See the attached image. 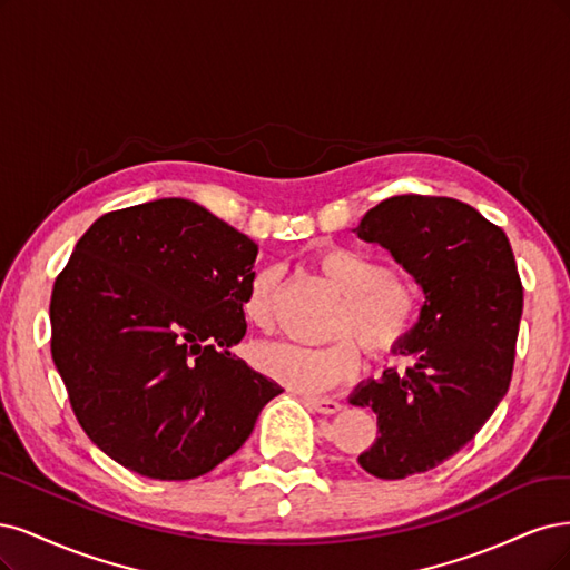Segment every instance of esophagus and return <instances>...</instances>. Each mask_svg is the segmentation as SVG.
I'll return each mask as SVG.
<instances>
[{
  "label": "esophagus",
  "mask_w": 570,
  "mask_h": 570,
  "mask_svg": "<svg viewBox=\"0 0 570 570\" xmlns=\"http://www.w3.org/2000/svg\"><path fill=\"white\" fill-rule=\"evenodd\" d=\"M305 405L320 414H336L341 412V402L334 397H305Z\"/></svg>",
  "instance_id": "esophagus-1"
}]
</instances>
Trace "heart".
<instances>
[{
    "label": "heart",
    "mask_w": 570,
    "mask_h": 570,
    "mask_svg": "<svg viewBox=\"0 0 570 570\" xmlns=\"http://www.w3.org/2000/svg\"><path fill=\"white\" fill-rule=\"evenodd\" d=\"M315 269L341 296L336 332L353 334L372 357H385L412 334L419 293L402 274L385 269L372 253L347 246H324L315 253ZM279 267H261L246 284L242 312L248 324L269 326ZM258 370L291 391L322 393L353 379L360 370V351L351 336H338L322 345L265 343L255 347Z\"/></svg>",
    "instance_id": "1"
}]
</instances>
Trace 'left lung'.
<instances>
[{
	"mask_svg": "<svg viewBox=\"0 0 570 570\" xmlns=\"http://www.w3.org/2000/svg\"><path fill=\"white\" fill-rule=\"evenodd\" d=\"M389 250L424 291V305L385 370L351 393L372 407L379 435L357 462L383 481L443 464L481 431L509 391L523 286L507 234L462 200L393 196L355 227Z\"/></svg>",
	"mask_w": 570,
	"mask_h": 570,
	"instance_id": "obj_1",
	"label": "left lung"
}]
</instances>
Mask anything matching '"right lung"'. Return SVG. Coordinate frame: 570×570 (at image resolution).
<instances>
[{
  "label": "right lung",
  "instance_id": "1",
  "mask_svg": "<svg viewBox=\"0 0 570 570\" xmlns=\"http://www.w3.org/2000/svg\"><path fill=\"white\" fill-rule=\"evenodd\" d=\"M258 246L187 198L101 215L51 291V357L101 452L189 481L242 448L284 389L232 353Z\"/></svg>",
  "mask_w": 570,
  "mask_h": 570
}]
</instances>
